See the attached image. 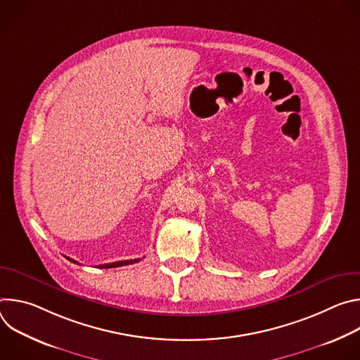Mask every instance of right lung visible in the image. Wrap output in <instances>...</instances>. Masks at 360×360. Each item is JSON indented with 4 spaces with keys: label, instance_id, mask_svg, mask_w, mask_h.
<instances>
[{
    "label": "right lung",
    "instance_id": "right-lung-1",
    "mask_svg": "<svg viewBox=\"0 0 360 360\" xmlns=\"http://www.w3.org/2000/svg\"><path fill=\"white\" fill-rule=\"evenodd\" d=\"M70 259L71 262L74 264H78L77 261L71 259V258H67ZM141 259H129V261H118V262H112V264H104V265H99V268H104V269H110V268H118V266H125V265H131V264H136L139 262Z\"/></svg>",
    "mask_w": 360,
    "mask_h": 360
}]
</instances>
